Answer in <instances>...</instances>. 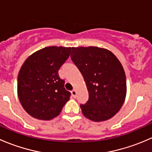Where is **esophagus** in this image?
I'll return each instance as SVG.
<instances>
[{
	"label": "esophagus",
	"instance_id": "esophagus-1",
	"mask_svg": "<svg viewBox=\"0 0 152 152\" xmlns=\"http://www.w3.org/2000/svg\"><path fill=\"white\" fill-rule=\"evenodd\" d=\"M71 95L73 98H76V91L75 90H73L71 91Z\"/></svg>",
	"mask_w": 152,
	"mask_h": 152
}]
</instances>
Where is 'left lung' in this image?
Instances as JSON below:
<instances>
[{
  "mask_svg": "<svg viewBox=\"0 0 152 152\" xmlns=\"http://www.w3.org/2000/svg\"><path fill=\"white\" fill-rule=\"evenodd\" d=\"M70 57L88 90V100L80 104L84 115L96 122L113 118L126 95V75L120 61L110 50L93 46L72 48Z\"/></svg>",
  "mask_w": 152,
  "mask_h": 152,
  "instance_id": "left-lung-1",
  "label": "left lung"
}]
</instances>
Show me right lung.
Segmentation results:
<instances>
[{
  "label": "right lung",
  "instance_id": "1",
  "mask_svg": "<svg viewBox=\"0 0 152 152\" xmlns=\"http://www.w3.org/2000/svg\"><path fill=\"white\" fill-rule=\"evenodd\" d=\"M71 48L45 47L32 53L20 67L18 96L24 110L39 120L54 118L70 100V93L58 75Z\"/></svg>",
  "mask_w": 152,
  "mask_h": 152
}]
</instances>
